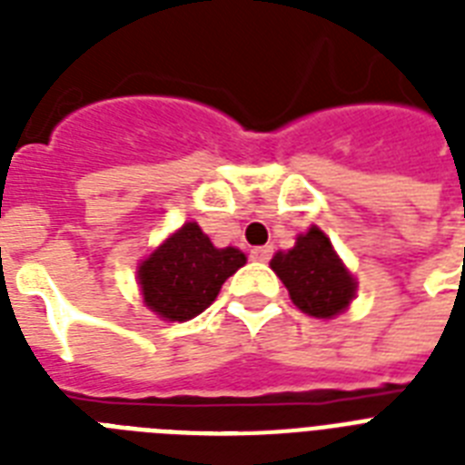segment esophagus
Segmentation results:
<instances>
[{"label": "esophagus", "instance_id": "34e87169", "mask_svg": "<svg viewBox=\"0 0 465 465\" xmlns=\"http://www.w3.org/2000/svg\"><path fill=\"white\" fill-rule=\"evenodd\" d=\"M251 258H253V261H258V262H268L270 258H272V248H270V246L253 248V251H251Z\"/></svg>", "mask_w": 465, "mask_h": 465}]
</instances>
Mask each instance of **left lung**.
Returning a JSON list of instances; mask_svg holds the SVG:
<instances>
[{
    "label": "left lung",
    "mask_w": 465,
    "mask_h": 465,
    "mask_svg": "<svg viewBox=\"0 0 465 465\" xmlns=\"http://www.w3.org/2000/svg\"><path fill=\"white\" fill-rule=\"evenodd\" d=\"M299 309L316 318L338 316L354 297V280L338 261L331 241L316 226L302 233L297 246L270 262Z\"/></svg>",
    "instance_id": "obj_1"
}]
</instances>
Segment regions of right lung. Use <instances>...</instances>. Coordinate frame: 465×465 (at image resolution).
Returning a JSON list of instances; mask_svg holds the SVG:
<instances>
[{
  "instance_id": "right-lung-1",
  "label": "right lung",
  "mask_w": 465,
  "mask_h": 465,
  "mask_svg": "<svg viewBox=\"0 0 465 465\" xmlns=\"http://www.w3.org/2000/svg\"><path fill=\"white\" fill-rule=\"evenodd\" d=\"M241 265L246 255L239 248H214L203 229L188 222L140 265L144 304L166 321H188L217 299Z\"/></svg>"
}]
</instances>
